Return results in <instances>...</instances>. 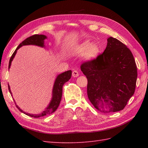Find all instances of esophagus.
<instances>
[{"instance_id":"esophagus-1","label":"esophagus","mask_w":148,"mask_h":148,"mask_svg":"<svg viewBox=\"0 0 148 148\" xmlns=\"http://www.w3.org/2000/svg\"><path fill=\"white\" fill-rule=\"evenodd\" d=\"M72 76L74 77H76L79 76V73H78V72L77 71H74L72 72Z\"/></svg>"}]
</instances>
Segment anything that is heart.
<instances>
[{
  "label": "heart",
  "instance_id": "1",
  "mask_svg": "<svg viewBox=\"0 0 148 148\" xmlns=\"http://www.w3.org/2000/svg\"><path fill=\"white\" fill-rule=\"evenodd\" d=\"M100 51L101 49L98 43L90 42V40H85L72 48L71 53L74 55L83 53L82 59L84 62H92L98 58Z\"/></svg>",
  "mask_w": 148,
  "mask_h": 148
}]
</instances>
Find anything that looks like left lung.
Masks as SVG:
<instances>
[{
    "label": "left lung",
    "mask_w": 148,
    "mask_h": 148,
    "mask_svg": "<svg viewBox=\"0 0 148 148\" xmlns=\"http://www.w3.org/2000/svg\"><path fill=\"white\" fill-rule=\"evenodd\" d=\"M81 70L88 79L87 94L99 111L111 113L126 106L136 89L137 71L130 50L117 39L110 37L102 54L84 62Z\"/></svg>",
    "instance_id": "8db88e82"
}]
</instances>
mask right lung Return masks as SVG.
Segmentation results:
<instances>
[{"mask_svg":"<svg viewBox=\"0 0 148 148\" xmlns=\"http://www.w3.org/2000/svg\"><path fill=\"white\" fill-rule=\"evenodd\" d=\"M47 39V37L45 35H38V34H36V35H34L28 37L25 40H24L23 42L20 43L19 46L17 47V48L16 49L13 54L12 55L11 57L9 60V69H10V67L11 65V62L12 60L14 59V56L16 54L17 50L20 48L21 46H26V45H35L39 47H45V40ZM72 76V71H67L64 72H63L62 74H58L57 77L55 79L54 84H53V91H52V98L51 101H50L49 105L48 107L45 109V111H43L41 113L37 114H29V113H27L24 112L23 111L19 108V107L16 105L14 100V101L15 102L16 106V108L19 109V111H20L21 112H23L24 114H25L27 116H29L30 117L33 118H40L42 117V116H45L46 115H48L50 114H52L53 112H54L56 109L58 108V107L60 104V102L61 101L62 99V88L64 84L67 82V81L71 79ZM8 88L9 91L10 92L11 96L12 95V92L10 90V86H9L8 84Z\"/></svg>","mask_w":148,"mask_h":148,"instance_id":"obj_1","label":"right lung"}]
</instances>
